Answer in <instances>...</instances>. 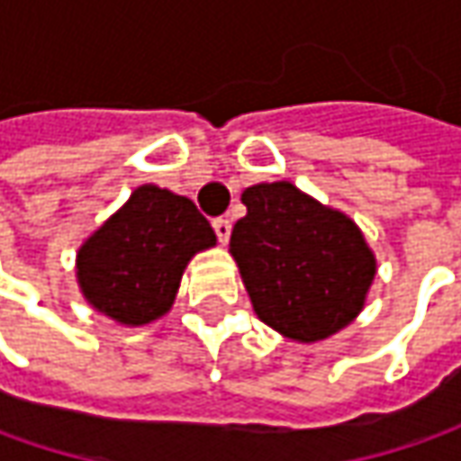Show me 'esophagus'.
Wrapping results in <instances>:
<instances>
[{"label":"esophagus","instance_id":"esophagus-1","mask_svg":"<svg viewBox=\"0 0 461 461\" xmlns=\"http://www.w3.org/2000/svg\"><path fill=\"white\" fill-rule=\"evenodd\" d=\"M212 228H215V236L221 243H228L230 239V221H225V218H215L212 221Z\"/></svg>","mask_w":461,"mask_h":461}]
</instances>
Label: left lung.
I'll return each instance as SVG.
<instances>
[{
  "label": "left lung",
  "instance_id": "8db88e82",
  "mask_svg": "<svg viewBox=\"0 0 461 461\" xmlns=\"http://www.w3.org/2000/svg\"><path fill=\"white\" fill-rule=\"evenodd\" d=\"M240 200L230 254L258 318L303 344L348 326L377 272L357 222L290 182L249 186Z\"/></svg>",
  "mask_w": 461,
  "mask_h": 461
}]
</instances>
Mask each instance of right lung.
Listing matches in <instances>:
<instances>
[{"label":"right lung","mask_w":461,"mask_h":461,"mask_svg":"<svg viewBox=\"0 0 461 461\" xmlns=\"http://www.w3.org/2000/svg\"><path fill=\"white\" fill-rule=\"evenodd\" d=\"M215 246L192 200L143 185L77 254L86 303L122 326H143L174 305L189 258Z\"/></svg>","instance_id":"add662e5"}]
</instances>
